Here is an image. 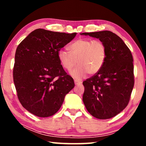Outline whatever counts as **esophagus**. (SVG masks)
I'll return each instance as SVG.
<instances>
[{
    "label": "esophagus",
    "mask_w": 146,
    "mask_h": 146,
    "mask_svg": "<svg viewBox=\"0 0 146 146\" xmlns=\"http://www.w3.org/2000/svg\"><path fill=\"white\" fill-rule=\"evenodd\" d=\"M74 83L76 85L77 84H81L82 83V82L81 80H74Z\"/></svg>",
    "instance_id": "obj_1"
}]
</instances>
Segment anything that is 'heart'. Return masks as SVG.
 Masks as SVG:
<instances>
[{"instance_id":"obj_1","label":"heart","mask_w":146,"mask_h":146,"mask_svg":"<svg viewBox=\"0 0 146 146\" xmlns=\"http://www.w3.org/2000/svg\"><path fill=\"white\" fill-rule=\"evenodd\" d=\"M70 51L60 49L58 58L62 66L71 70L76 64L78 65L71 72V75L80 79L86 74H95L102 68L107 54L106 47L98 40L80 38L70 45Z\"/></svg>"}]
</instances>
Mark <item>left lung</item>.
<instances>
[{
  "mask_svg": "<svg viewBox=\"0 0 146 146\" xmlns=\"http://www.w3.org/2000/svg\"><path fill=\"white\" fill-rule=\"evenodd\" d=\"M80 35L98 38L107 50L102 68L83 82V102L92 116L100 119L111 118L128 104L134 85L131 51L121 38L111 31Z\"/></svg>",
  "mask_w": 146,
  "mask_h": 146,
  "instance_id": "8db88e82",
  "label": "left lung"
}]
</instances>
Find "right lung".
Masks as SVG:
<instances>
[{
	"label": "right lung",
	"instance_id": "obj_1",
	"mask_svg": "<svg viewBox=\"0 0 146 146\" xmlns=\"http://www.w3.org/2000/svg\"><path fill=\"white\" fill-rule=\"evenodd\" d=\"M76 35L38 29L18 46L14 83L20 102L33 114L42 117L54 115L74 87V80L63 69L58 54Z\"/></svg>",
	"mask_w": 146,
	"mask_h": 146
}]
</instances>
